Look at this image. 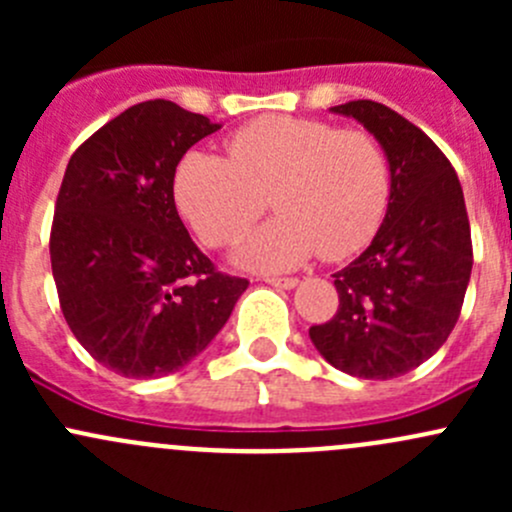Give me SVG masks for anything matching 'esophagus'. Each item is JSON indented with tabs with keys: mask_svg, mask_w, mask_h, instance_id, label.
I'll use <instances>...</instances> for the list:
<instances>
[{
	"mask_svg": "<svg viewBox=\"0 0 512 512\" xmlns=\"http://www.w3.org/2000/svg\"><path fill=\"white\" fill-rule=\"evenodd\" d=\"M265 282L267 285H272V287H280V289H292V287H297V277H265Z\"/></svg>",
	"mask_w": 512,
	"mask_h": 512,
	"instance_id": "esophagus-1",
	"label": "esophagus"
}]
</instances>
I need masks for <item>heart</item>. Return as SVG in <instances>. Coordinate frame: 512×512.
<instances>
[{"label":"heart","instance_id":"b5f03b06","mask_svg":"<svg viewBox=\"0 0 512 512\" xmlns=\"http://www.w3.org/2000/svg\"><path fill=\"white\" fill-rule=\"evenodd\" d=\"M225 151L227 158L203 151L180 158L175 203L205 245L223 247L265 213L270 195L280 213L237 252L250 270H289L314 252L324 260L354 255L389 208V156L364 128L262 116L232 131Z\"/></svg>","mask_w":512,"mask_h":512}]
</instances>
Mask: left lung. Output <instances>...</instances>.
Masks as SVG:
<instances>
[{"label":"left lung","instance_id":"left-lung-1","mask_svg":"<svg viewBox=\"0 0 512 512\" xmlns=\"http://www.w3.org/2000/svg\"><path fill=\"white\" fill-rule=\"evenodd\" d=\"M332 111L379 138L391 195L371 245L332 275L337 314L309 337L344 374L396 379L431 359L461 317L473 267L466 200L451 160L389 106L361 98Z\"/></svg>","mask_w":512,"mask_h":512}]
</instances>
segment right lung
Returning a JSON list of instances; mask_svg holds the SVG:
<instances>
[{
	"label": "right lung",
	"mask_w": 512,
	"mask_h": 512,
	"mask_svg": "<svg viewBox=\"0 0 512 512\" xmlns=\"http://www.w3.org/2000/svg\"><path fill=\"white\" fill-rule=\"evenodd\" d=\"M218 128L173 101H143L66 165L49 237L61 312L81 347L126 379L195 359L250 285L220 272L175 210L180 158Z\"/></svg>",
	"instance_id": "obj_1"
}]
</instances>
